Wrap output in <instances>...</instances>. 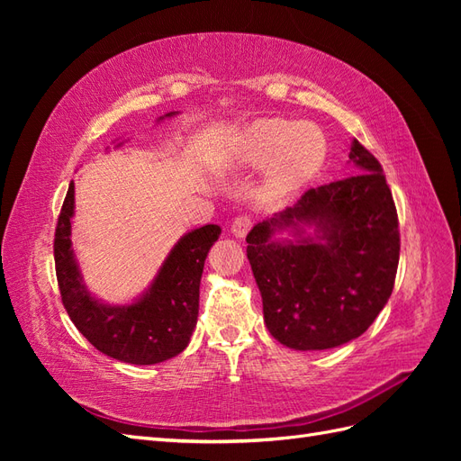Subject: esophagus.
<instances>
[{"instance_id":"1","label":"esophagus","mask_w":461,"mask_h":461,"mask_svg":"<svg viewBox=\"0 0 461 461\" xmlns=\"http://www.w3.org/2000/svg\"><path fill=\"white\" fill-rule=\"evenodd\" d=\"M252 225H254V217L244 213V215H239V217L232 221L230 232L236 236V239H244V236L248 234V230L252 229Z\"/></svg>"}]
</instances>
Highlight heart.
<instances>
[{"instance_id": "obj_1", "label": "heart", "mask_w": 461, "mask_h": 461, "mask_svg": "<svg viewBox=\"0 0 461 461\" xmlns=\"http://www.w3.org/2000/svg\"><path fill=\"white\" fill-rule=\"evenodd\" d=\"M327 156V140L312 122L261 119L249 127L240 144V159L248 165H269L273 192H290L321 169Z\"/></svg>"}]
</instances>
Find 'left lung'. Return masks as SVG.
I'll list each match as a JSON object with an SVG mask.
<instances>
[{
	"instance_id": "left-lung-1",
	"label": "left lung",
	"mask_w": 461,
	"mask_h": 461,
	"mask_svg": "<svg viewBox=\"0 0 461 461\" xmlns=\"http://www.w3.org/2000/svg\"><path fill=\"white\" fill-rule=\"evenodd\" d=\"M356 175L310 188L248 232L246 254L273 337L294 350H327L364 334L394 288L398 213L383 167L356 138ZM305 224L315 237H303ZM292 228L296 241L272 236Z\"/></svg>"
}]
</instances>
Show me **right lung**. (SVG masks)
<instances>
[{"instance_id":"1","label":"right lung","mask_w":461,"mask_h":461,"mask_svg":"<svg viewBox=\"0 0 461 461\" xmlns=\"http://www.w3.org/2000/svg\"><path fill=\"white\" fill-rule=\"evenodd\" d=\"M73 213L75 183L68 185L53 240L61 302L75 327L95 350L124 364L153 366L178 356L196 327L203 263L221 227L205 225L185 234L140 298L129 305H107L82 283L71 248Z\"/></svg>"}]
</instances>
